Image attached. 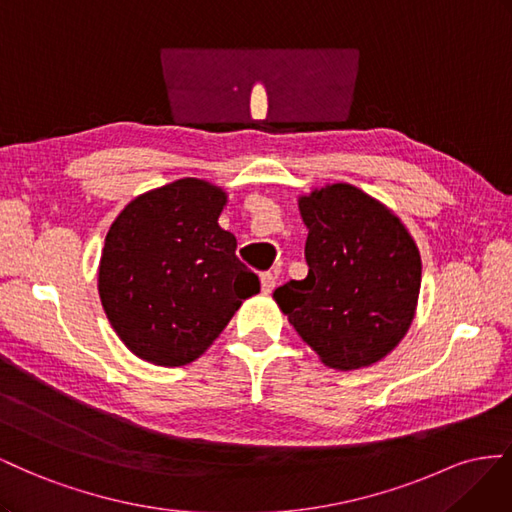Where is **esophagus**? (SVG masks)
Returning a JSON list of instances; mask_svg holds the SVG:
<instances>
[{
  "instance_id": "1",
  "label": "esophagus",
  "mask_w": 512,
  "mask_h": 512,
  "mask_svg": "<svg viewBox=\"0 0 512 512\" xmlns=\"http://www.w3.org/2000/svg\"><path fill=\"white\" fill-rule=\"evenodd\" d=\"M274 287H276V276L272 272L261 274V291H264V294H270Z\"/></svg>"
}]
</instances>
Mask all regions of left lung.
<instances>
[{"mask_svg": "<svg viewBox=\"0 0 512 512\" xmlns=\"http://www.w3.org/2000/svg\"><path fill=\"white\" fill-rule=\"evenodd\" d=\"M309 229V274L274 289L304 343L330 369L354 371L390 354L410 328L422 264L410 231L371 195L330 184L298 199Z\"/></svg>", "mask_w": 512, "mask_h": 512, "instance_id": "8db88e82", "label": "left lung"}]
</instances>
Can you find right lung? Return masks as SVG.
Returning <instances> with one entry per match:
<instances>
[{
  "instance_id": "add662e5",
  "label": "right lung",
  "mask_w": 512,
  "mask_h": 512,
  "mask_svg": "<svg viewBox=\"0 0 512 512\" xmlns=\"http://www.w3.org/2000/svg\"><path fill=\"white\" fill-rule=\"evenodd\" d=\"M227 193L184 178L133 199L102 248L98 294L122 343L160 367L197 360L225 330L257 274L236 257L218 216Z\"/></svg>"
}]
</instances>
